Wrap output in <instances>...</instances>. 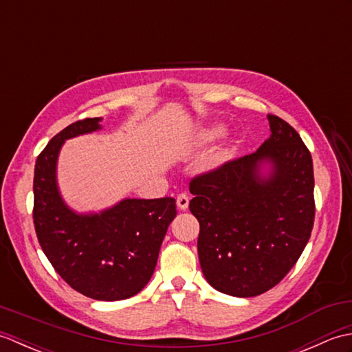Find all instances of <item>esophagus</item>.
<instances>
[{
  "label": "esophagus",
  "instance_id": "esophagus-1",
  "mask_svg": "<svg viewBox=\"0 0 352 352\" xmlns=\"http://www.w3.org/2000/svg\"><path fill=\"white\" fill-rule=\"evenodd\" d=\"M177 207L180 208V210H188L189 207V197L186 195V193H180V195L177 197Z\"/></svg>",
  "mask_w": 352,
  "mask_h": 352
}]
</instances>
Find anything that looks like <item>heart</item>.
<instances>
[{
  "label": "heart",
  "mask_w": 352,
  "mask_h": 352,
  "mask_svg": "<svg viewBox=\"0 0 352 352\" xmlns=\"http://www.w3.org/2000/svg\"><path fill=\"white\" fill-rule=\"evenodd\" d=\"M226 133V125L221 122H212V124H206L201 125L198 129H195L189 139H188V148L189 149H201L206 148L210 144H213L214 140H218L219 138L223 136ZM234 154V148L231 145H227L221 148L218 153H214L210 160L207 162V169L208 170H221L226 164L233 159Z\"/></svg>",
  "instance_id": "heart-1"
}]
</instances>
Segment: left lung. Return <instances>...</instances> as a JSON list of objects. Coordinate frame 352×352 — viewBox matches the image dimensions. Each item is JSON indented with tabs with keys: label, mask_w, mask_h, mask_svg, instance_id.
I'll use <instances>...</instances> for the list:
<instances>
[{
	"label": "left lung",
	"mask_w": 352,
	"mask_h": 352,
	"mask_svg": "<svg viewBox=\"0 0 352 352\" xmlns=\"http://www.w3.org/2000/svg\"><path fill=\"white\" fill-rule=\"evenodd\" d=\"M256 153L193 178L198 257L212 287L251 298L278 284L300 258L315 221L313 162L300 134L267 115Z\"/></svg>",
	"instance_id": "8db88e82"
}]
</instances>
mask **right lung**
Segmentation results:
<instances>
[{"label": "right lung", "mask_w": 352, "mask_h": 352, "mask_svg": "<svg viewBox=\"0 0 352 352\" xmlns=\"http://www.w3.org/2000/svg\"><path fill=\"white\" fill-rule=\"evenodd\" d=\"M102 118L66 126L45 146L34 166V228L57 274L92 300L119 301L139 294L151 280L160 246L177 214L175 199L124 198L100 212L66 204L57 163L68 139L102 129Z\"/></svg>", "instance_id": "1"}]
</instances>
